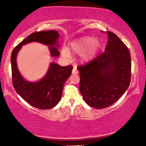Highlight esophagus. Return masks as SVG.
Returning <instances> with one entry per match:
<instances>
[{"instance_id": "1", "label": "esophagus", "mask_w": 146, "mask_h": 146, "mask_svg": "<svg viewBox=\"0 0 146 146\" xmlns=\"http://www.w3.org/2000/svg\"><path fill=\"white\" fill-rule=\"evenodd\" d=\"M72 72L73 74H76L78 73V70H77V68H76V66L74 67L73 70H72Z\"/></svg>"}]
</instances>
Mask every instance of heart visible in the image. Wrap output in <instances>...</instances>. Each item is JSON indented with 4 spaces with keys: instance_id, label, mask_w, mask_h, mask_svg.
Masks as SVG:
<instances>
[{
    "instance_id": "b5f03b06",
    "label": "heart",
    "mask_w": 146,
    "mask_h": 146,
    "mask_svg": "<svg viewBox=\"0 0 146 146\" xmlns=\"http://www.w3.org/2000/svg\"><path fill=\"white\" fill-rule=\"evenodd\" d=\"M100 46V42L97 39L89 36L82 37L71 42L69 46L68 50L63 49L61 51V54L64 57L68 58L70 57L69 51L73 53L81 54V59L82 61L88 62L95 57Z\"/></svg>"
}]
</instances>
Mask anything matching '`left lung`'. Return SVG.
<instances>
[{"label":"left lung","instance_id":"left-lung-1","mask_svg":"<svg viewBox=\"0 0 146 146\" xmlns=\"http://www.w3.org/2000/svg\"><path fill=\"white\" fill-rule=\"evenodd\" d=\"M104 53L78 67L80 89L89 106L101 109L111 106L129 87L131 78L129 51L114 33L107 31Z\"/></svg>","mask_w":146,"mask_h":146}]
</instances>
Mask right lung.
Segmentation results:
<instances>
[{
    "label": "right lung",
    "instance_id": "right-lung-1",
    "mask_svg": "<svg viewBox=\"0 0 146 146\" xmlns=\"http://www.w3.org/2000/svg\"><path fill=\"white\" fill-rule=\"evenodd\" d=\"M59 37L57 31L53 30L32 33L13 49L11 55L12 84L15 91L31 106L41 110L52 108L59 103L64 84L70 76L73 67L71 65L61 66L51 62L42 80L30 82L25 80L19 73L16 57L23 45L36 42L49 46L51 55L57 57L59 56V51L55 46H59L57 43Z\"/></svg>",
    "mask_w": 146,
    "mask_h": 146
}]
</instances>
